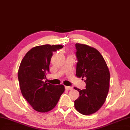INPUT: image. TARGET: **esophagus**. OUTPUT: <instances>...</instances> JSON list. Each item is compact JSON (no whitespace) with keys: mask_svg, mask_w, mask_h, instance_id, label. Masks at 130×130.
I'll list each match as a JSON object with an SVG mask.
<instances>
[{"mask_svg":"<svg viewBox=\"0 0 130 130\" xmlns=\"http://www.w3.org/2000/svg\"><path fill=\"white\" fill-rule=\"evenodd\" d=\"M65 89L66 90H72L73 88L71 86H65Z\"/></svg>","mask_w":130,"mask_h":130,"instance_id":"obj_1","label":"esophagus"}]
</instances>
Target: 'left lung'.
Masks as SVG:
<instances>
[{"label": "left lung", "mask_w": 130, "mask_h": 130, "mask_svg": "<svg viewBox=\"0 0 130 130\" xmlns=\"http://www.w3.org/2000/svg\"><path fill=\"white\" fill-rule=\"evenodd\" d=\"M77 59L76 76L82 77L86 89L80 90L74 107L83 115L94 114L102 107L110 86V72L103 56L96 49L85 44H75Z\"/></svg>", "instance_id": "left-lung-1"}]
</instances>
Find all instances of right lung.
Segmentation results:
<instances>
[{"label": "right lung", "mask_w": 130, "mask_h": 130, "mask_svg": "<svg viewBox=\"0 0 130 130\" xmlns=\"http://www.w3.org/2000/svg\"><path fill=\"white\" fill-rule=\"evenodd\" d=\"M63 48L61 45L46 44L32 48L23 58L18 79L23 96L35 110L48 112L55 107L65 91L62 85H53L44 82L53 52Z\"/></svg>", "instance_id": "add662e5"}]
</instances>
